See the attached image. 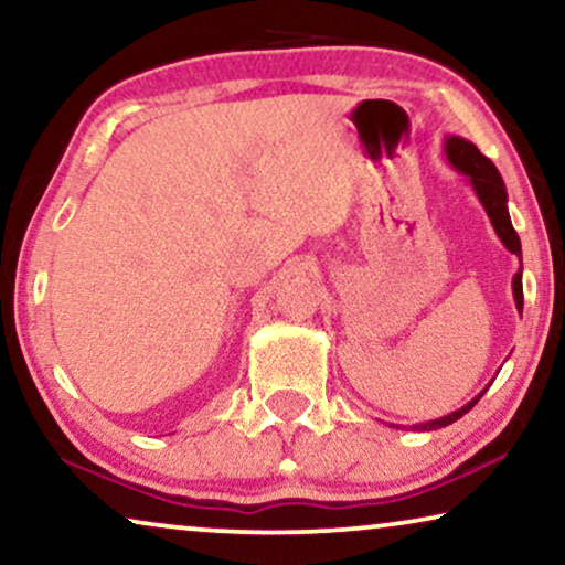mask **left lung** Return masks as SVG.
<instances>
[{
  "label": "left lung",
  "instance_id": "8db88e82",
  "mask_svg": "<svg viewBox=\"0 0 565 565\" xmlns=\"http://www.w3.org/2000/svg\"><path fill=\"white\" fill-rule=\"evenodd\" d=\"M443 149H445V159L450 161V167L455 169V172H460L462 177H466L468 184L476 192V198L481 200L483 211L491 218V226H493V231H497V236L501 238V244H504L512 254H516V257H520V262H522V244H520V236H516V231L512 226V218H509V207H507L509 195H507L504 180H501L499 169L493 167V161L489 157H483V153L476 149V143H470L468 138H462V136H445ZM512 296H514L516 311L522 313V303H524V298H522V267L516 269V275L512 277ZM486 391H489V385H486V388L478 393L476 398H470L466 406H460L458 412L439 416V419L419 422V424H414V429L416 431H431V429H443V427H447V424L458 422L462 414H468L470 408L478 404V398H481ZM391 427H396V424H391Z\"/></svg>",
  "mask_w": 565,
  "mask_h": 565
}]
</instances>
